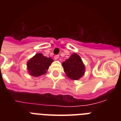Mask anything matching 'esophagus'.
Returning <instances> with one entry per match:
<instances>
[{
  "instance_id": "esophagus-1",
  "label": "esophagus",
  "mask_w": 121,
  "mask_h": 121,
  "mask_svg": "<svg viewBox=\"0 0 121 121\" xmlns=\"http://www.w3.org/2000/svg\"><path fill=\"white\" fill-rule=\"evenodd\" d=\"M59 55H55V56H54V59H55V60H57V59L59 58Z\"/></svg>"
}]
</instances>
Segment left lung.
<instances>
[{"label": "left lung", "mask_w": 121, "mask_h": 121, "mask_svg": "<svg viewBox=\"0 0 121 121\" xmlns=\"http://www.w3.org/2000/svg\"><path fill=\"white\" fill-rule=\"evenodd\" d=\"M66 75L73 80L79 79L85 73V67L81 57L73 53L68 59L62 63Z\"/></svg>", "instance_id": "8db88e82"}]
</instances>
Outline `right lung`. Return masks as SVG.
Listing matches in <instances>:
<instances>
[{
  "mask_svg": "<svg viewBox=\"0 0 121 121\" xmlns=\"http://www.w3.org/2000/svg\"><path fill=\"white\" fill-rule=\"evenodd\" d=\"M53 62V59L37 53L27 62L28 72L33 76H40L45 74Z\"/></svg>",
  "mask_w": 121,
  "mask_h": 121,
  "instance_id": "add662e5",
  "label": "right lung"
}]
</instances>
